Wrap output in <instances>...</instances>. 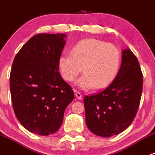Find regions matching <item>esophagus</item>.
<instances>
[{
    "label": "esophagus",
    "mask_w": 155,
    "mask_h": 155,
    "mask_svg": "<svg viewBox=\"0 0 155 155\" xmlns=\"http://www.w3.org/2000/svg\"><path fill=\"white\" fill-rule=\"evenodd\" d=\"M75 95H76V98H77V99H79V100L82 99V94H81L79 91H76V92H75Z\"/></svg>",
    "instance_id": "1"
}]
</instances>
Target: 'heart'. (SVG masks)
Instances as JSON below:
<instances>
[{
  "label": "heart",
  "mask_w": 155,
  "mask_h": 155,
  "mask_svg": "<svg viewBox=\"0 0 155 155\" xmlns=\"http://www.w3.org/2000/svg\"><path fill=\"white\" fill-rule=\"evenodd\" d=\"M121 64V53L114 45L96 39L79 41L71 49V56L61 55L58 68L62 77L73 82L82 72L85 74L76 82L83 90L103 88L116 77Z\"/></svg>",
  "instance_id": "1"
}]
</instances>
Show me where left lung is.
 Returning a JSON list of instances; mask_svg holds the SVG:
<instances>
[{
    "instance_id": "1",
    "label": "left lung",
    "mask_w": 155,
    "mask_h": 155,
    "mask_svg": "<svg viewBox=\"0 0 155 155\" xmlns=\"http://www.w3.org/2000/svg\"><path fill=\"white\" fill-rule=\"evenodd\" d=\"M121 68L113 82L102 91L85 96V122L95 135L110 137L123 132L137 115L143 76L140 63L129 48L122 50Z\"/></svg>"
}]
</instances>
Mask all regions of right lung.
<instances>
[{"label": "right lung", "instance_id": "1", "mask_svg": "<svg viewBox=\"0 0 155 155\" xmlns=\"http://www.w3.org/2000/svg\"><path fill=\"white\" fill-rule=\"evenodd\" d=\"M66 34H39L14 58L10 87L16 118L31 133L48 136L58 131L67 107L73 101L72 87L58 72V59Z\"/></svg>", "mask_w": 155, "mask_h": 155}]
</instances>
